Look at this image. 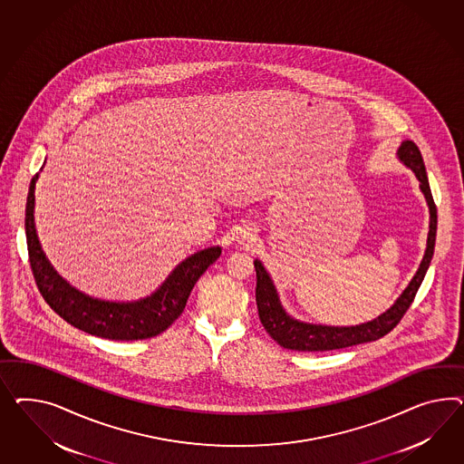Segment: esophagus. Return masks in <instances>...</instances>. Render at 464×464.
Masks as SVG:
<instances>
[{"mask_svg": "<svg viewBox=\"0 0 464 464\" xmlns=\"http://www.w3.org/2000/svg\"><path fill=\"white\" fill-rule=\"evenodd\" d=\"M251 238H253V229L250 226H243L238 233L239 241H250Z\"/></svg>", "mask_w": 464, "mask_h": 464, "instance_id": "obj_1", "label": "esophagus"}]
</instances>
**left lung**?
Instances as JSON below:
<instances>
[{
    "label": "left lung",
    "instance_id": "obj_1",
    "mask_svg": "<svg viewBox=\"0 0 464 464\" xmlns=\"http://www.w3.org/2000/svg\"><path fill=\"white\" fill-rule=\"evenodd\" d=\"M399 157H401V162L412 169L413 174L419 179L420 188H422L427 204H429V213H430L426 255L422 258V264L419 266L417 274L413 276L412 282L409 284V287L403 290V294L387 313L378 315L370 323L351 327L317 326V324L299 323V321L288 317L278 302L276 287L266 274L264 265L260 264V260H255V272H256L255 297H256L258 315H260V321L266 329V333L280 346L294 351H331L376 341V339L389 334L390 331L401 323L403 314L407 313V309L411 307V304L415 299V294L426 276L432 255H434L436 231H438V209H436L432 192L429 188L426 165H424L419 147L411 140H407L401 143V149H399Z\"/></svg>",
    "mask_w": 464,
    "mask_h": 464
}]
</instances>
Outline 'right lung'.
I'll return each mask as SVG.
<instances>
[{
    "label": "right lung",
    "mask_w": 464,
    "mask_h": 464,
    "mask_svg": "<svg viewBox=\"0 0 464 464\" xmlns=\"http://www.w3.org/2000/svg\"><path fill=\"white\" fill-rule=\"evenodd\" d=\"M37 179L38 176L32 179L26 198V246L35 284L52 309L77 329L114 341L153 338L172 326L184 313L190 290L208 266L219 258L221 248L211 246L186 258L163 282L162 287L147 299L126 304L92 299L57 276L42 251L34 223Z\"/></svg>",
    "instance_id": "1"
}]
</instances>
